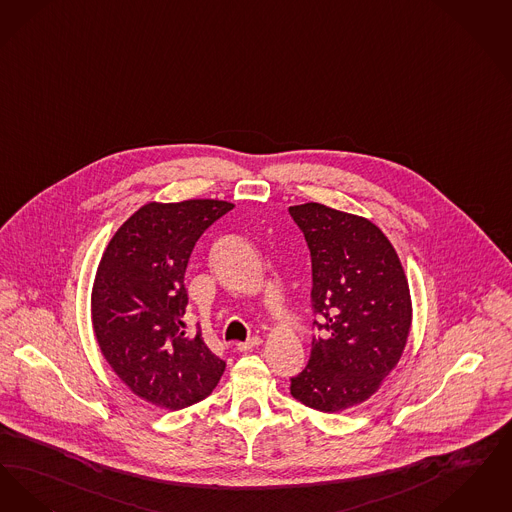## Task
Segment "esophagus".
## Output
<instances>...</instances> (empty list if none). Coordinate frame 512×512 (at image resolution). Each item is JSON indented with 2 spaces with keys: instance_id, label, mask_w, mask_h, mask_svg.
<instances>
[{
  "instance_id": "obj_1",
  "label": "esophagus",
  "mask_w": 512,
  "mask_h": 512,
  "mask_svg": "<svg viewBox=\"0 0 512 512\" xmlns=\"http://www.w3.org/2000/svg\"><path fill=\"white\" fill-rule=\"evenodd\" d=\"M260 344H262V338H260V336H252V338L246 340V342H237L235 348H237L239 352H250L252 348H256V346H260Z\"/></svg>"
}]
</instances>
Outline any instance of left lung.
Here are the masks:
<instances>
[{
	"label": "left lung",
	"mask_w": 512,
	"mask_h": 512,
	"mask_svg": "<svg viewBox=\"0 0 512 512\" xmlns=\"http://www.w3.org/2000/svg\"><path fill=\"white\" fill-rule=\"evenodd\" d=\"M312 256L310 361L290 394L321 413L369 400L400 361L411 296L400 258L375 223L319 202L290 206Z\"/></svg>",
	"instance_id": "obj_1"
}]
</instances>
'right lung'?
Returning <instances> with one entry per match:
<instances>
[{
	"label": "right lung",
	"instance_id": "add662e5",
	"mask_svg": "<svg viewBox=\"0 0 512 512\" xmlns=\"http://www.w3.org/2000/svg\"><path fill=\"white\" fill-rule=\"evenodd\" d=\"M229 210L225 200L149 202L122 223L97 267L91 321L101 354L135 396L170 411L210 396L225 371L181 317L191 252Z\"/></svg>",
	"mask_w": 512,
	"mask_h": 512
}]
</instances>
